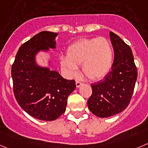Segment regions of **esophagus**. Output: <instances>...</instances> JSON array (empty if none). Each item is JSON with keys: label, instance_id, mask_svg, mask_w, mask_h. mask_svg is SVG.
I'll return each instance as SVG.
<instances>
[{"label": "esophagus", "instance_id": "1", "mask_svg": "<svg viewBox=\"0 0 148 148\" xmlns=\"http://www.w3.org/2000/svg\"><path fill=\"white\" fill-rule=\"evenodd\" d=\"M75 85H76V87L77 88H79L80 86H81V85H83V83L82 82H80V81H76V83H75Z\"/></svg>", "mask_w": 148, "mask_h": 148}]
</instances>
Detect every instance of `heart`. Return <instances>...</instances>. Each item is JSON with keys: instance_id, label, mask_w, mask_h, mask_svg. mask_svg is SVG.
Listing matches in <instances>:
<instances>
[{"instance_id": "b5f03b06", "label": "heart", "mask_w": 148, "mask_h": 148, "mask_svg": "<svg viewBox=\"0 0 148 148\" xmlns=\"http://www.w3.org/2000/svg\"><path fill=\"white\" fill-rule=\"evenodd\" d=\"M114 51L109 40L104 37L83 38L68 46L67 56H60V65L67 75H78V66L82 65L86 77L99 81L110 71Z\"/></svg>"}]
</instances>
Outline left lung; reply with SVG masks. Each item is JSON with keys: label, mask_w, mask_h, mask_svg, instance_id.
Wrapping results in <instances>:
<instances>
[{"label": "left lung", "mask_w": 148, "mask_h": 148, "mask_svg": "<svg viewBox=\"0 0 148 148\" xmlns=\"http://www.w3.org/2000/svg\"><path fill=\"white\" fill-rule=\"evenodd\" d=\"M114 49L110 72L99 82L91 84L88 109L99 118H108L124 110L130 102L137 78L132 49L119 36L110 33Z\"/></svg>", "instance_id": "left-lung-1"}]
</instances>
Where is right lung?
<instances>
[{
  "instance_id": "add662e5",
  "label": "right lung",
  "mask_w": 148,
  "mask_h": 148,
  "mask_svg": "<svg viewBox=\"0 0 148 148\" xmlns=\"http://www.w3.org/2000/svg\"><path fill=\"white\" fill-rule=\"evenodd\" d=\"M57 36L49 31L36 34L20 46L12 67L18 104L32 117L46 121L56 120L64 113L67 97L76 87L74 80L64 79L57 71L36 62L39 52L55 49Z\"/></svg>"
}]
</instances>
